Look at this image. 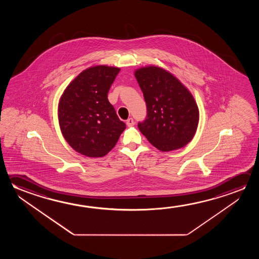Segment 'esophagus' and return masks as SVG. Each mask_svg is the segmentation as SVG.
<instances>
[{
  "instance_id": "34e87169",
  "label": "esophagus",
  "mask_w": 259,
  "mask_h": 259,
  "mask_svg": "<svg viewBox=\"0 0 259 259\" xmlns=\"http://www.w3.org/2000/svg\"><path fill=\"white\" fill-rule=\"evenodd\" d=\"M126 124H127V126H133L135 124V120L133 118H128L126 120Z\"/></svg>"
}]
</instances>
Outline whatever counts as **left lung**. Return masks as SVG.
Returning <instances> with one entry per match:
<instances>
[{"label":"left lung","mask_w":259,"mask_h":259,"mask_svg":"<svg viewBox=\"0 0 259 259\" xmlns=\"http://www.w3.org/2000/svg\"><path fill=\"white\" fill-rule=\"evenodd\" d=\"M147 114L138 128L147 140L162 152L185 146L195 135L199 108L190 91L162 68L136 70Z\"/></svg>","instance_id":"obj_1"}]
</instances>
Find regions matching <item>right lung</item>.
<instances>
[{"label": "right lung", "instance_id": "obj_1", "mask_svg": "<svg viewBox=\"0 0 259 259\" xmlns=\"http://www.w3.org/2000/svg\"><path fill=\"white\" fill-rule=\"evenodd\" d=\"M119 71L107 66L88 68L64 91L59 105L60 129L77 153L105 156L125 129L107 98Z\"/></svg>", "mask_w": 259, "mask_h": 259}]
</instances>
